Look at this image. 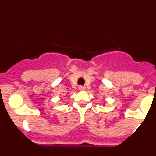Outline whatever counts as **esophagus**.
<instances>
[{"label":"esophagus","instance_id":"esophagus-1","mask_svg":"<svg viewBox=\"0 0 156 156\" xmlns=\"http://www.w3.org/2000/svg\"><path fill=\"white\" fill-rule=\"evenodd\" d=\"M79 90H85V87L84 86H82V85H80V86H79Z\"/></svg>","mask_w":156,"mask_h":156}]
</instances>
